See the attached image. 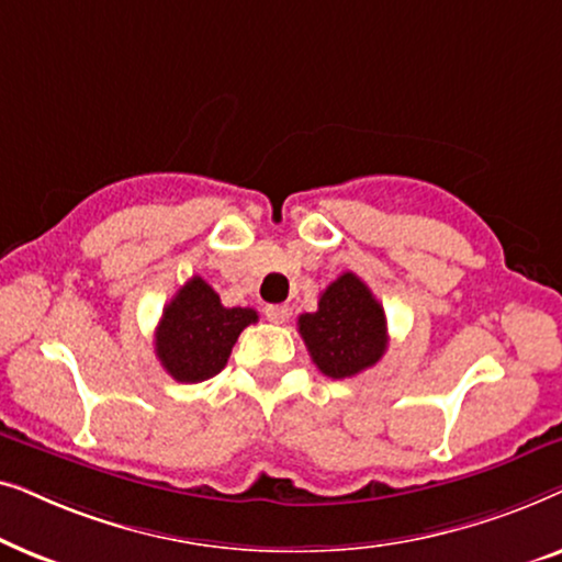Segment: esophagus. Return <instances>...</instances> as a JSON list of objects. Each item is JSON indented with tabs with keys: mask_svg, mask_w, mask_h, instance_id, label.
<instances>
[{
	"mask_svg": "<svg viewBox=\"0 0 562 562\" xmlns=\"http://www.w3.org/2000/svg\"><path fill=\"white\" fill-rule=\"evenodd\" d=\"M266 317L273 325H283L289 319V306L286 304H268L266 306Z\"/></svg>",
	"mask_w": 562,
	"mask_h": 562,
	"instance_id": "obj_1",
	"label": "esophagus"
}]
</instances>
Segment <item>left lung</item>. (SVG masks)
I'll list each match as a JSON object with an SVG mask.
<instances>
[{
  "label": "left lung",
  "mask_w": 562,
  "mask_h": 562,
  "mask_svg": "<svg viewBox=\"0 0 562 562\" xmlns=\"http://www.w3.org/2000/svg\"><path fill=\"white\" fill-rule=\"evenodd\" d=\"M299 335L329 379H350L375 366L389 345L383 306L350 271L322 291L317 312L299 317Z\"/></svg>",
  "instance_id": "left-lung-1"
}]
</instances>
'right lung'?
Masks as SVG:
<instances>
[{
  "mask_svg": "<svg viewBox=\"0 0 562 562\" xmlns=\"http://www.w3.org/2000/svg\"><path fill=\"white\" fill-rule=\"evenodd\" d=\"M258 312L250 306H222L204 279H189L166 304L156 329V356L179 383H202L227 366L237 337Z\"/></svg>",
  "mask_w": 562,
  "mask_h": 562,
  "instance_id": "add662e5",
  "label": "right lung"
}]
</instances>
